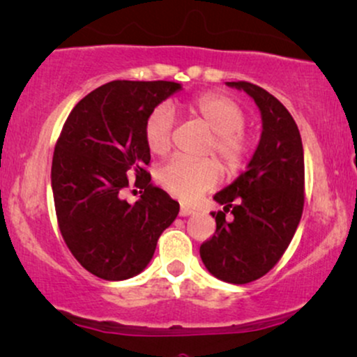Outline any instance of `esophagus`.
Returning a JSON list of instances; mask_svg holds the SVG:
<instances>
[{"label": "esophagus", "instance_id": "1", "mask_svg": "<svg viewBox=\"0 0 357 357\" xmlns=\"http://www.w3.org/2000/svg\"><path fill=\"white\" fill-rule=\"evenodd\" d=\"M192 213H195V209L190 208V206H181V209H179V216H183V218L191 216Z\"/></svg>", "mask_w": 357, "mask_h": 357}]
</instances>
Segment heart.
<instances>
[{"mask_svg": "<svg viewBox=\"0 0 357 357\" xmlns=\"http://www.w3.org/2000/svg\"><path fill=\"white\" fill-rule=\"evenodd\" d=\"M184 111L214 132L209 151L216 153L227 173H234L243 165L248 153V141L243 135L246 114L238 102L218 93H208L188 102ZM174 113L169 106H160L151 113L144 126L149 151L162 156L173 146ZM158 183L179 199L192 201L220 181V167L214 160L192 161L173 158L156 173Z\"/></svg>", "mask_w": 357, "mask_h": 357, "instance_id": "heart-1", "label": "heart"}]
</instances>
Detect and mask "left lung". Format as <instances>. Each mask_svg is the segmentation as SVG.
<instances>
[{"label":"left lung","mask_w":357,"mask_h":357,"mask_svg":"<svg viewBox=\"0 0 357 357\" xmlns=\"http://www.w3.org/2000/svg\"><path fill=\"white\" fill-rule=\"evenodd\" d=\"M259 108L263 131L246 171L214 195L216 233L199 256L221 281L246 284L281 259L298 229L304 206V151L298 124L282 102L259 86L231 81ZM226 212L234 218L227 220Z\"/></svg>","instance_id":"obj_1"}]
</instances>
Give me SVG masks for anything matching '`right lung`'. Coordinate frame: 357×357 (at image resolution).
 I'll return each mask as SVG.
<instances>
[{"label":"right lung","mask_w":357,"mask_h":357,"mask_svg":"<svg viewBox=\"0 0 357 357\" xmlns=\"http://www.w3.org/2000/svg\"><path fill=\"white\" fill-rule=\"evenodd\" d=\"M181 89L173 81H111L84 96L64 123L51 166L56 216L73 256L94 276L123 281L144 271L178 216V201L149 184L144 126ZM131 175L145 190L135 205L121 197Z\"/></svg>","instance_id":"right-lung-1"}]
</instances>
